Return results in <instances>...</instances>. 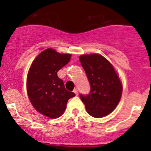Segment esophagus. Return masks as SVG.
I'll return each instance as SVG.
<instances>
[{
	"label": "esophagus",
	"mask_w": 151,
	"mask_h": 151,
	"mask_svg": "<svg viewBox=\"0 0 151 151\" xmlns=\"http://www.w3.org/2000/svg\"><path fill=\"white\" fill-rule=\"evenodd\" d=\"M74 91V93L76 94V96L78 95V90H77V88H75V89H74V91Z\"/></svg>",
	"instance_id": "1"
}]
</instances>
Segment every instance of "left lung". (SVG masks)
Wrapping results in <instances>:
<instances>
[{
  "label": "left lung",
  "instance_id": "obj_1",
  "mask_svg": "<svg viewBox=\"0 0 151 151\" xmlns=\"http://www.w3.org/2000/svg\"><path fill=\"white\" fill-rule=\"evenodd\" d=\"M89 81L91 91L80 94L82 101L91 116L102 118L116 107L122 94V85L113 66L101 55H83L80 57Z\"/></svg>",
  "mask_w": 151,
  "mask_h": 151
}]
</instances>
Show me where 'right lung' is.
<instances>
[{
    "label": "right lung",
    "instance_id": "right-lung-1",
    "mask_svg": "<svg viewBox=\"0 0 151 151\" xmlns=\"http://www.w3.org/2000/svg\"><path fill=\"white\" fill-rule=\"evenodd\" d=\"M70 58V54H60L53 49H47L36 57L28 71L29 99L38 112L50 118L60 117L68 100L75 96L65 88L63 80L57 74Z\"/></svg>",
    "mask_w": 151,
    "mask_h": 151
}]
</instances>
